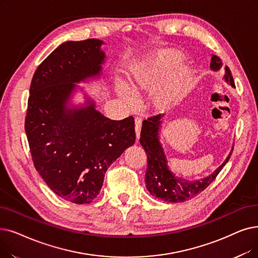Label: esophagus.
<instances>
[{"instance_id":"1","label":"esophagus","mask_w":258,"mask_h":258,"mask_svg":"<svg viewBox=\"0 0 258 258\" xmlns=\"http://www.w3.org/2000/svg\"><path fill=\"white\" fill-rule=\"evenodd\" d=\"M141 125H142V118L141 117H136L135 118V130H136V136H137V138L140 137Z\"/></svg>"}]
</instances>
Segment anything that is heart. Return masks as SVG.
I'll return each mask as SVG.
<instances>
[{
	"mask_svg": "<svg viewBox=\"0 0 258 258\" xmlns=\"http://www.w3.org/2000/svg\"><path fill=\"white\" fill-rule=\"evenodd\" d=\"M183 55L172 49L155 51L128 74L127 85H121L120 94L126 103L135 106L137 98L153 91L151 99L157 107L181 97L187 88L189 70L180 64Z\"/></svg>",
	"mask_w": 258,
	"mask_h": 258,
	"instance_id": "obj_1",
	"label": "heart"
}]
</instances>
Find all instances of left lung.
<instances>
[{
	"mask_svg": "<svg viewBox=\"0 0 258 258\" xmlns=\"http://www.w3.org/2000/svg\"><path fill=\"white\" fill-rule=\"evenodd\" d=\"M222 65L221 60L217 55H212L211 70L219 71ZM225 80L232 86H235L231 71L228 66L225 67ZM161 115H155L143 120L140 134V144L148 156V167L145 173V183L148 191L157 198L167 201V203H183L192 199L207 188L221 169L229 161L232 152L227 157L218 169L210 176L196 181H187L185 179L175 177L169 170L164 152L159 142L158 133L161 123ZM233 151V150H232Z\"/></svg>",
	"mask_w": 258,
	"mask_h": 258,
	"instance_id": "8db88e82",
	"label": "left lung"
}]
</instances>
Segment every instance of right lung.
I'll use <instances>...</instances> for the list:
<instances>
[{"label":"right lung","mask_w":258,"mask_h":258,"mask_svg":"<svg viewBox=\"0 0 258 258\" xmlns=\"http://www.w3.org/2000/svg\"><path fill=\"white\" fill-rule=\"evenodd\" d=\"M102 44H61L38 66L29 89L25 132L33 165L54 194L78 205L98 196L109 165L136 140L133 116L110 120L89 100L66 106L75 83L100 75Z\"/></svg>","instance_id":"right-lung-1"}]
</instances>
